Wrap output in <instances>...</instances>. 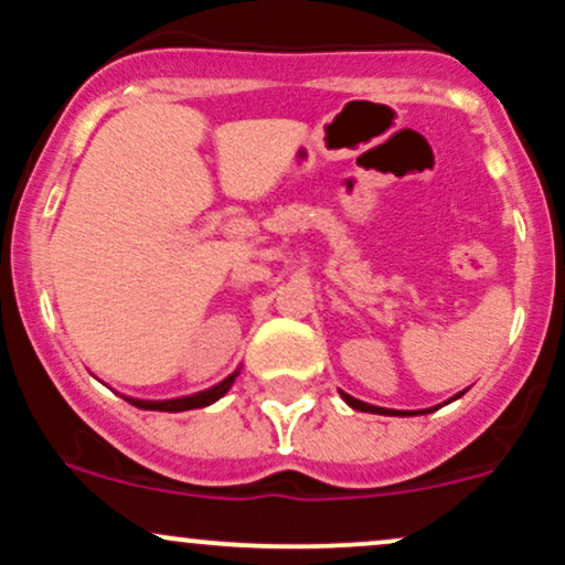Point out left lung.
Instances as JSON below:
<instances>
[{
    "instance_id": "1",
    "label": "left lung",
    "mask_w": 565,
    "mask_h": 565,
    "mask_svg": "<svg viewBox=\"0 0 565 565\" xmlns=\"http://www.w3.org/2000/svg\"><path fill=\"white\" fill-rule=\"evenodd\" d=\"M340 395H342V401H345V404L350 406V408H359V412H369V414H398V417H406V414H427V412H436L438 406H433V408H423V412H395V408H382V406H372V404H366V401H359V398H353V395H348V393H342L340 391ZM465 395V391L462 393H457L454 395V398H449V401H457V398H462ZM449 401H446V404H449Z\"/></svg>"
}]
</instances>
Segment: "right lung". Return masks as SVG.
<instances>
[{
    "label": "right lung",
    "mask_w": 565,
    "mask_h": 565,
    "mask_svg": "<svg viewBox=\"0 0 565 565\" xmlns=\"http://www.w3.org/2000/svg\"><path fill=\"white\" fill-rule=\"evenodd\" d=\"M238 377V369L233 374H228L223 382H217V385L206 387V391L201 393H193V395H183V398H170V401H140V398H125L129 401L132 406L138 408H146V412H188V408H201V406H210L215 404V401L223 398L225 393L231 391V385L236 382Z\"/></svg>",
    "instance_id": "1"
}]
</instances>
